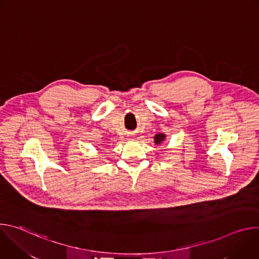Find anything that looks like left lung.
<instances>
[{"instance_id":"8db88e82","label":"left lung","mask_w":259,"mask_h":259,"mask_svg":"<svg viewBox=\"0 0 259 259\" xmlns=\"http://www.w3.org/2000/svg\"><path fill=\"white\" fill-rule=\"evenodd\" d=\"M164 139H165V135H164V134H157V135L155 136V142H156L157 144H160Z\"/></svg>"}]
</instances>
